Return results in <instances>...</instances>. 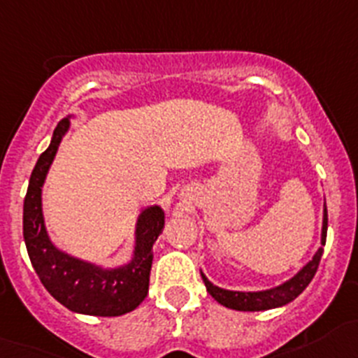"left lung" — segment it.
I'll use <instances>...</instances> for the list:
<instances>
[{"instance_id":"1","label":"left lung","mask_w":358,"mask_h":358,"mask_svg":"<svg viewBox=\"0 0 358 358\" xmlns=\"http://www.w3.org/2000/svg\"><path fill=\"white\" fill-rule=\"evenodd\" d=\"M327 229H329V215H327V206H324L323 211V232H321V243L324 245L327 241ZM321 255H323V248L316 252V255L313 257V261H309L306 266L301 268L296 275H294L291 280H287L286 284L282 286L273 287V289L268 291H259V293H241V291H227L222 289V287L213 286L211 282L204 277L202 273V280H204L206 287H208V293L215 298L218 303H222L224 307L234 310H268L275 309V307H282L293 301L301 291L306 289L310 284L313 277L316 275L317 266H320Z\"/></svg>"}]
</instances>
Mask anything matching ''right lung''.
Segmentation results:
<instances>
[{
  "label": "right lung",
  "instance_id": "1",
  "mask_svg": "<svg viewBox=\"0 0 358 358\" xmlns=\"http://www.w3.org/2000/svg\"><path fill=\"white\" fill-rule=\"evenodd\" d=\"M67 127L69 119L58 124L51 143L41 154L29 177L22 211V234L29 261L45 289L69 310L90 316H122L145 300L152 266V245L163 232L165 215L157 206L140 215L133 261L117 270H101L58 250L45 232L41 193L45 173Z\"/></svg>",
  "mask_w": 358,
  "mask_h": 358
}]
</instances>
